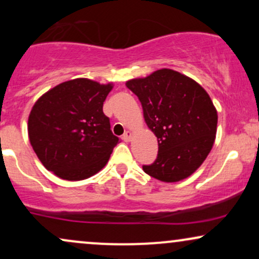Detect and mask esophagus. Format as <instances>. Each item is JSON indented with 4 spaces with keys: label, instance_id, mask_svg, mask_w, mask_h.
<instances>
[{
    "label": "esophagus",
    "instance_id": "1",
    "mask_svg": "<svg viewBox=\"0 0 259 259\" xmlns=\"http://www.w3.org/2000/svg\"><path fill=\"white\" fill-rule=\"evenodd\" d=\"M132 139H133V133L127 130V132H125V134L123 135V140L125 142H129V141H132Z\"/></svg>",
    "mask_w": 259,
    "mask_h": 259
}]
</instances>
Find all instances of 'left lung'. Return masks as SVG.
Returning a JSON list of instances; mask_svg holds the SVG:
<instances>
[{
  "mask_svg": "<svg viewBox=\"0 0 259 259\" xmlns=\"http://www.w3.org/2000/svg\"><path fill=\"white\" fill-rule=\"evenodd\" d=\"M125 85L139 97L145 121L158 141V156L142 167L145 173L163 183L194 174L209 154L217 134L218 114L207 91L168 68Z\"/></svg>",
  "mask_w": 259,
  "mask_h": 259,
  "instance_id": "left-lung-1",
  "label": "left lung"
}]
</instances>
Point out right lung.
Returning a JSON list of instances; mask_svg holds the SVG:
<instances>
[{"mask_svg": "<svg viewBox=\"0 0 259 259\" xmlns=\"http://www.w3.org/2000/svg\"><path fill=\"white\" fill-rule=\"evenodd\" d=\"M112 89L113 82L78 78L38 97L29 114L28 135L47 170L63 180L78 181L107 164L120 141L102 109Z\"/></svg>", "mask_w": 259, "mask_h": 259, "instance_id": "add662e5", "label": "right lung"}]
</instances>
